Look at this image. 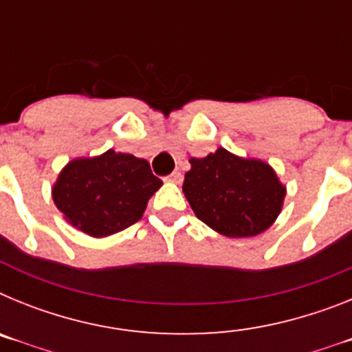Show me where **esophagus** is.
Here are the masks:
<instances>
[{"label": "esophagus", "instance_id": "esophagus-1", "mask_svg": "<svg viewBox=\"0 0 352 352\" xmlns=\"http://www.w3.org/2000/svg\"><path fill=\"white\" fill-rule=\"evenodd\" d=\"M166 179H167V182H170V183H182L183 176H182V173H173V174H169Z\"/></svg>", "mask_w": 352, "mask_h": 352}]
</instances>
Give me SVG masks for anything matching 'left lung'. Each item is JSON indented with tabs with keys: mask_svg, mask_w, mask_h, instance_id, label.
I'll return each instance as SVG.
<instances>
[{
	"mask_svg": "<svg viewBox=\"0 0 352 352\" xmlns=\"http://www.w3.org/2000/svg\"><path fill=\"white\" fill-rule=\"evenodd\" d=\"M183 194L195 217L227 238H250L264 232L284 206L285 186L270 164L243 158L219 148L190 158Z\"/></svg>",
	"mask_w": 352,
	"mask_h": 352,
	"instance_id": "left-lung-1",
	"label": "left lung"
}]
</instances>
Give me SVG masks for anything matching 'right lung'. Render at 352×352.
Returning a JSON list of instances; mask_svg holds the SVG:
<instances>
[{
	"label": "right lung",
	"instance_id": "right-lung-1",
	"mask_svg": "<svg viewBox=\"0 0 352 352\" xmlns=\"http://www.w3.org/2000/svg\"><path fill=\"white\" fill-rule=\"evenodd\" d=\"M160 186L148 160L107 149L68 162L52 185V201L72 227L105 238L141 220Z\"/></svg>",
	"mask_w": 352,
	"mask_h": 352
}]
</instances>
